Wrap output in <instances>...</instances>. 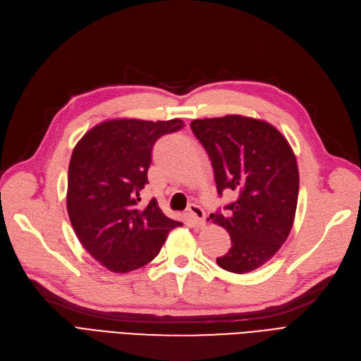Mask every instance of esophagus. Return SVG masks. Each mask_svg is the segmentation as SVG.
<instances>
[{"label":"esophagus","instance_id":"esophagus-1","mask_svg":"<svg viewBox=\"0 0 361 361\" xmlns=\"http://www.w3.org/2000/svg\"><path fill=\"white\" fill-rule=\"evenodd\" d=\"M189 215L192 218V221L196 227H203L207 223V214L205 211H203L199 205H196V203H192V205L189 207Z\"/></svg>","mask_w":361,"mask_h":361}]
</instances>
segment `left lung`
Returning <instances> with one entry per match:
<instances>
[{
    "label": "left lung",
    "mask_w": 361,
    "mask_h": 361,
    "mask_svg": "<svg viewBox=\"0 0 361 361\" xmlns=\"http://www.w3.org/2000/svg\"><path fill=\"white\" fill-rule=\"evenodd\" d=\"M190 128L209 156L218 195L238 193L224 214H211L231 239L216 264L238 274L254 271L274 257L293 226L300 192L295 154L265 121L227 115L195 119Z\"/></svg>",
    "instance_id": "obj_1"
}]
</instances>
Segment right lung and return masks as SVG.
<instances>
[{"instance_id": "add662e5", "label": "right lung", "mask_w": 361, "mask_h": 361, "mask_svg": "<svg viewBox=\"0 0 361 361\" xmlns=\"http://www.w3.org/2000/svg\"><path fill=\"white\" fill-rule=\"evenodd\" d=\"M185 127L181 119H112L91 128L72 152L66 205L72 227L88 254L112 273L150 262L180 221L152 199L137 205L149 183L156 140Z\"/></svg>"}]
</instances>
